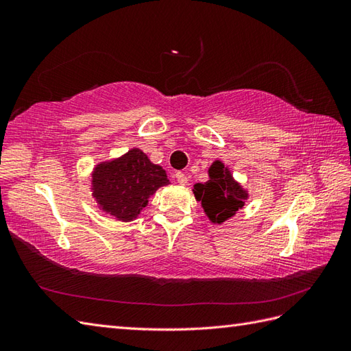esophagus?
Masks as SVG:
<instances>
[{
	"label": "esophagus",
	"instance_id": "obj_1",
	"mask_svg": "<svg viewBox=\"0 0 351 351\" xmlns=\"http://www.w3.org/2000/svg\"><path fill=\"white\" fill-rule=\"evenodd\" d=\"M176 178H177V183L182 184V186H186L187 182H189L187 176H186L184 173H182V171H177V173H176Z\"/></svg>",
	"mask_w": 351,
	"mask_h": 351
}]
</instances>
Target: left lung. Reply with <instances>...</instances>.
<instances>
[{"instance_id":"obj_1","label":"left lung","mask_w":351,"mask_h":351,"mask_svg":"<svg viewBox=\"0 0 351 351\" xmlns=\"http://www.w3.org/2000/svg\"><path fill=\"white\" fill-rule=\"evenodd\" d=\"M209 178L205 184H195L196 200L202 202L206 215L212 222L221 224L231 218L244 205L247 193L234 182L228 168L215 161L209 168Z\"/></svg>"}]
</instances>
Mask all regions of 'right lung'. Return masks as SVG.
Instances as JSON below:
<instances>
[{
    "label": "right lung",
    "instance_id": "add662e5",
    "mask_svg": "<svg viewBox=\"0 0 351 351\" xmlns=\"http://www.w3.org/2000/svg\"><path fill=\"white\" fill-rule=\"evenodd\" d=\"M169 182L162 167L149 161L141 149H132L115 161L102 162L92 176L93 197L119 221H132L147 199Z\"/></svg>",
    "mask_w": 351,
    "mask_h": 351
}]
</instances>
